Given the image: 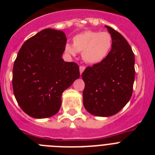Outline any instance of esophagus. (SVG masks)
Instances as JSON below:
<instances>
[{
  "mask_svg": "<svg viewBox=\"0 0 155 155\" xmlns=\"http://www.w3.org/2000/svg\"><path fill=\"white\" fill-rule=\"evenodd\" d=\"M84 69H85V68H84V66H80V68H79V71H80L81 75V74L84 72Z\"/></svg>",
  "mask_w": 155,
  "mask_h": 155,
  "instance_id": "1",
  "label": "esophagus"
}]
</instances>
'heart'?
Here are the masks:
<instances>
[{"label": "heart", "mask_w": 155, "mask_h": 155, "mask_svg": "<svg viewBox=\"0 0 155 155\" xmlns=\"http://www.w3.org/2000/svg\"><path fill=\"white\" fill-rule=\"evenodd\" d=\"M112 45L113 39L107 31L86 30L74 36L73 45H65V51L71 56L76 55L77 52H81L84 62L97 64L107 57Z\"/></svg>", "instance_id": "obj_1"}]
</instances>
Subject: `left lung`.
Segmentation results:
<instances>
[{
  "mask_svg": "<svg viewBox=\"0 0 155 155\" xmlns=\"http://www.w3.org/2000/svg\"><path fill=\"white\" fill-rule=\"evenodd\" d=\"M113 39L107 57L102 62L87 67L82 73L85 87L83 104L86 110L95 116H113L130 99L135 69L134 54L123 35L105 25Z\"/></svg>",
  "mask_w": 155,
  "mask_h": 155,
  "instance_id": "left-lung-1",
  "label": "left lung"
}]
</instances>
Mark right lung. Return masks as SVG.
Returning <instances> with one entry per match:
<instances>
[{
	"label": "right lung",
	"instance_id": "obj_1",
	"mask_svg": "<svg viewBox=\"0 0 155 155\" xmlns=\"http://www.w3.org/2000/svg\"><path fill=\"white\" fill-rule=\"evenodd\" d=\"M67 42L63 31L46 28L24 42L13 68L12 86L19 106L32 118L58 113L61 96L80 77L79 67L62 58Z\"/></svg>",
	"mask_w": 155,
	"mask_h": 155
}]
</instances>
